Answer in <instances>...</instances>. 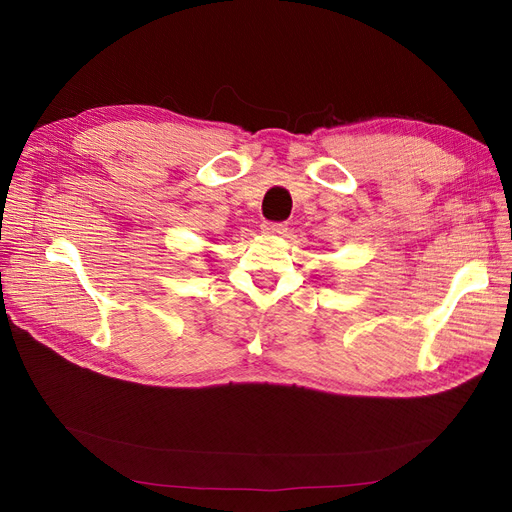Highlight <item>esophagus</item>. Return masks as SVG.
<instances>
[{
  "label": "esophagus",
  "instance_id": "esophagus-1",
  "mask_svg": "<svg viewBox=\"0 0 512 512\" xmlns=\"http://www.w3.org/2000/svg\"><path fill=\"white\" fill-rule=\"evenodd\" d=\"M263 234L267 236H284L286 234V226L284 224H276V222H265L261 224Z\"/></svg>",
  "mask_w": 512,
  "mask_h": 512
}]
</instances>
